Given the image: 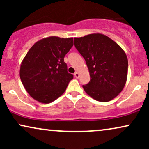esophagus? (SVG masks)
<instances>
[{"label":"esophagus","instance_id":"esophagus-1","mask_svg":"<svg viewBox=\"0 0 149 149\" xmlns=\"http://www.w3.org/2000/svg\"><path fill=\"white\" fill-rule=\"evenodd\" d=\"M74 76L76 77V78H79V76H80L79 73L77 72V71H76V72H75V73H74Z\"/></svg>","mask_w":149,"mask_h":149}]
</instances>
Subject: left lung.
<instances>
[{
	"label": "left lung",
	"instance_id": "1",
	"mask_svg": "<svg viewBox=\"0 0 149 149\" xmlns=\"http://www.w3.org/2000/svg\"><path fill=\"white\" fill-rule=\"evenodd\" d=\"M74 45L85 59L90 81L83 85L94 100H112L123 90L127 78L128 61L118 44L102 33L74 38Z\"/></svg>",
	"mask_w": 149,
	"mask_h": 149
}]
</instances>
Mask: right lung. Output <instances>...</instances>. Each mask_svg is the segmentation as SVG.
<instances>
[{
	"label": "right lung",
	"instance_id": "obj_1",
	"mask_svg": "<svg viewBox=\"0 0 149 149\" xmlns=\"http://www.w3.org/2000/svg\"><path fill=\"white\" fill-rule=\"evenodd\" d=\"M73 45V38L49 36L31 47L22 61L19 76L32 98L49 104L63 95L73 78L64 61Z\"/></svg>",
	"mask_w": 149,
	"mask_h": 149
}]
</instances>
